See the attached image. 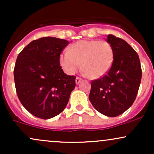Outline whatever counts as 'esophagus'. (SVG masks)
<instances>
[{
  "mask_svg": "<svg viewBox=\"0 0 154 154\" xmlns=\"http://www.w3.org/2000/svg\"><path fill=\"white\" fill-rule=\"evenodd\" d=\"M81 80H82V79H81L80 77H76L75 81H76V83H77V84H79V83L81 82Z\"/></svg>",
  "mask_w": 154,
  "mask_h": 154,
  "instance_id": "34e87169",
  "label": "esophagus"
}]
</instances>
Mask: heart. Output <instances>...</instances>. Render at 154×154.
I'll return each instance as SVG.
<instances>
[{
	"mask_svg": "<svg viewBox=\"0 0 154 154\" xmlns=\"http://www.w3.org/2000/svg\"><path fill=\"white\" fill-rule=\"evenodd\" d=\"M113 59L114 51L109 42L83 40L74 43L69 51H63L60 56V63L67 74L73 75L82 62L85 75L98 78L109 71Z\"/></svg>",
	"mask_w": 154,
	"mask_h": 154,
	"instance_id": "1",
	"label": "heart"
}]
</instances>
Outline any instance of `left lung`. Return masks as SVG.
<instances>
[{
  "label": "left lung",
  "mask_w": 154,
  "mask_h": 154,
  "mask_svg": "<svg viewBox=\"0 0 154 154\" xmlns=\"http://www.w3.org/2000/svg\"><path fill=\"white\" fill-rule=\"evenodd\" d=\"M114 59L109 71L91 82L89 100L103 115L114 117L132 105L138 92L142 69L137 52L123 39L108 35Z\"/></svg>",
  "instance_id": "1"
}]
</instances>
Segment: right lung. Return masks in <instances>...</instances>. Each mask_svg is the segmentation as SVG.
Listing matches in <instances>:
<instances>
[{
    "mask_svg": "<svg viewBox=\"0 0 154 154\" xmlns=\"http://www.w3.org/2000/svg\"><path fill=\"white\" fill-rule=\"evenodd\" d=\"M67 40L44 37L32 40L19 53L14 77L21 103L40 119L63 111L75 89V76L67 75L60 66V55Z\"/></svg>",
    "mask_w": 154,
    "mask_h": 154,
    "instance_id": "obj_1",
    "label": "right lung"
}]
</instances>
